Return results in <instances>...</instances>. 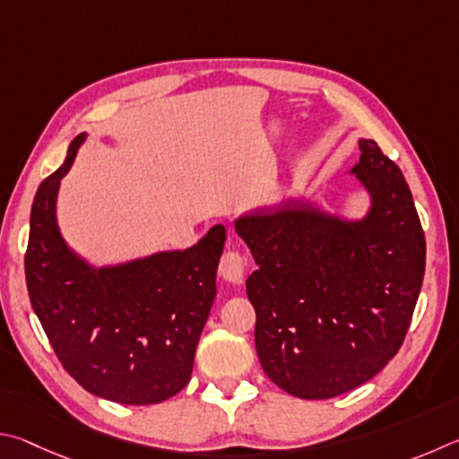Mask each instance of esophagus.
I'll return each mask as SVG.
<instances>
[{
  "label": "esophagus",
  "instance_id": "1",
  "mask_svg": "<svg viewBox=\"0 0 459 459\" xmlns=\"http://www.w3.org/2000/svg\"><path fill=\"white\" fill-rule=\"evenodd\" d=\"M246 270V258L238 250H228L221 255L220 262V272L221 276L231 284H239L244 278Z\"/></svg>",
  "mask_w": 459,
  "mask_h": 459
}]
</instances>
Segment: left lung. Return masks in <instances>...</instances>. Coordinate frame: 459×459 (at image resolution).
<instances>
[{
  "label": "left lung",
  "mask_w": 459,
  "mask_h": 459,
  "mask_svg": "<svg viewBox=\"0 0 459 459\" xmlns=\"http://www.w3.org/2000/svg\"><path fill=\"white\" fill-rule=\"evenodd\" d=\"M352 169L373 197L363 221L308 204L260 209L236 221L258 270L246 280L255 351L280 389L331 399L397 355L421 290L425 234L401 169L371 139Z\"/></svg>",
  "instance_id": "8db88e82"
}]
</instances>
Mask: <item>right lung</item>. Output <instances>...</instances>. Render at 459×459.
Masks as SVG:
<instances>
[{"label":"right lung","instance_id":"obj_1","mask_svg":"<svg viewBox=\"0 0 459 459\" xmlns=\"http://www.w3.org/2000/svg\"><path fill=\"white\" fill-rule=\"evenodd\" d=\"M84 136L36 191L23 258L30 302L62 367L88 393L125 405L160 403L191 379L225 228L213 225L189 250L117 268L78 260L56 225V195Z\"/></svg>","mask_w":459,"mask_h":459}]
</instances>
